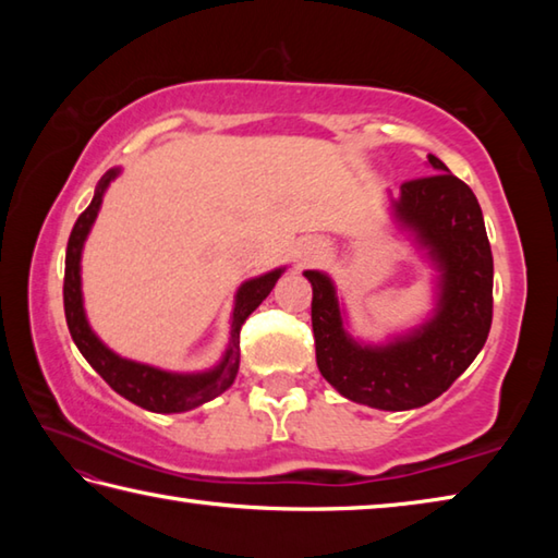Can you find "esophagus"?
<instances>
[{"mask_svg":"<svg viewBox=\"0 0 558 558\" xmlns=\"http://www.w3.org/2000/svg\"><path fill=\"white\" fill-rule=\"evenodd\" d=\"M325 251V243L323 241H310L307 245H305V256H319V253Z\"/></svg>","mask_w":558,"mask_h":558,"instance_id":"obj_1","label":"esophagus"}]
</instances>
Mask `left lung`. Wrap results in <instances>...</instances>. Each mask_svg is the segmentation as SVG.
<instances>
[{
	"label": "left lung",
	"instance_id": "obj_1",
	"mask_svg": "<svg viewBox=\"0 0 558 558\" xmlns=\"http://www.w3.org/2000/svg\"><path fill=\"white\" fill-rule=\"evenodd\" d=\"M433 174L389 194L396 229L436 270V305L421 325L372 344L349 335L332 278L305 270L313 286L319 374L354 403L379 411L421 409L448 389L485 347L493 325V251L472 189L436 155Z\"/></svg>",
	"mask_w": 558,
	"mask_h": 558
}]
</instances>
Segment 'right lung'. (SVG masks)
Returning a JSON list of instances; mask_svg holds the SVG:
<instances>
[{
	"label": "right lung",
	"instance_id": "1",
	"mask_svg": "<svg viewBox=\"0 0 558 558\" xmlns=\"http://www.w3.org/2000/svg\"><path fill=\"white\" fill-rule=\"evenodd\" d=\"M120 167L108 169L100 177L93 194V202L86 211L75 221L69 248H65V278H63V310L65 323H69V332L73 337L75 347L81 354L88 359V364L96 369L102 379L110 384L112 391H118L122 399L132 401L140 409L153 413H184L192 411L196 405L221 396L233 384L235 374H239L241 362V327L248 315L256 310L263 300L270 295L276 288L278 278L286 272V268H276L263 272L251 280L241 282L235 290V302L231 313V329H229V347H226L219 364L204 372H165L159 366H149L135 359H125L112 352L102 339L93 332V327L86 317V307H83V290H81V256L83 245H86L88 233L93 223L98 219L102 196H106L112 179H118Z\"/></svg>",
	"mask_w": 558,
	"mask_h": 558
}]
</instances>
